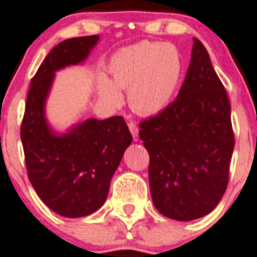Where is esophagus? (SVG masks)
Listing matches in <instances>:
<instances>
[{
	"label": "esophagus",
	"mask_w": 257,
	"mask_h": 257,
	"mask_svg": "<svg viewBox=\"0 0 257 257\" xmlns=\"http://www.w3.org/2000/svg\"><path fill=\"white\" fill-rule=\"evenodd\" d=\"M128 128H130V133H131V135L134 136V138H138V135H139V127H138V124L135 123V122H128Z\"/></svg>",
	"instance_id": "esophagus-1"
}]
</instances>
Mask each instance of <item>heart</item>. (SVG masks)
Here are the masks:
<instances>
[{
    "instance_id": "1",
    "label": "heart",
    "mask_w": 257,
    "mask_h": 257,
    "mask_svg": "<svg viewBox=\"0 0 257 257\" xmlns=\"http://www.w3.org/2000/svg\"><path fill=\"white\" fill-rule=\"evenodd\" d=\"M112 81L100 76L98 89L102 99L116 107L119 89L127 90L128 104L140 114L163 109L175 93L182 72V60L172 43L140 42L121 49L109 65Z\"/></svg>"
}]
</instances>
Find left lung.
<instances>
[{"mask_svg": "<svg viewBox=\"0 0 257 257\" xmlns=\"http://www.w3.org/2000/svg\"><path fill=\"white\" fill-rule=\"evenodd\" d=\"M139 127L158 211L181 222L210 213L227 190L234 133L227 91L199 39L177 99Z\"/></svg>", "mask_w": 257, "mask_h": 257, "instance_id": "8db88e82", "label": "left lung"}]
</instances>
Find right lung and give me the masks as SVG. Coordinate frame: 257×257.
Wrapping results in <instances>:
<instances>
[{
    "mask_svg": "<svg viewBox=\"0 0 257 257\" xmlns=\"http://www.w3.org/2000/svg\"><path fill=\"white\" fill-rule=\"evenodd\" d=\"M98 35L77 37L49 52L30 81L20 128L28 177L51 210L80 218L103 205L113 173L133 141L122 116L89 118L69 134L56 136L44 118V103L55 71L88 57Z\"/></svg>",
    "mask_w": 257,
    "mask_h": 257,
    "instance_id": "add662e5",
    "label": "right lung"
}]
</instances>
